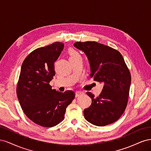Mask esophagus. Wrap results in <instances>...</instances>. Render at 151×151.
I'll use <instances>...</instances> for the list:
<instances>
[{
	"instance_id": "1",
	"label": "esophagus",
	"mask_w": 151,
	"mask_h": 151,
	"mask_svg": "<svg viewBox=\"0 0 151 151\" xmlns=\"http://www.w3.org/2000/svg\"><path fill=\"white\" fill-rule=\"evenodd\" d=\"M83 93L81 92V91H76V97H79L80 95L83 94Z\"/></svg>"
}]
</instances>
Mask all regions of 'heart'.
Here are the masks:
<instances>
[{"label": "heart", "instance_id": "obj_1", "mask_svg": "<svg viewBox=\"0 0 151 151\" xmlns=\"http://www.w3.org/2000/svg\"><path fill=\"white\" fill-rule=\"evenodd\" d=\"M69 53H70V57H74V56H76V55H78V53H77L75 50H70L69 51Z\"/></svg>", "mask_w": 151, "mask_h": 151}]
</instances>
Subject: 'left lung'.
I'll list each match as a JSON object with an SVG mask.
<instances>
[{"instance_id": "left-lung-1", "label": "left lung", "mask_w": 151, "mask_h": 151, "mask_svg": "<svg viewBox=\"0 0 151 151\" xmlns=\"http://www.w3.org/2000/svg\"><path fill=\"white\" fill-rule=\"evenodd\" d=\"M74 47L88 57L91 77L104 84L99 96L90 92L91 106L84 110L85 119L103 127L120 118L127 107L131 75L122 54L116 50L96 42H76Z\"/></svg>"}]
</instances>
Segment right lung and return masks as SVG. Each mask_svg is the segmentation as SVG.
Instances as JSON below:
<instances>
[{
    "instance_id": "obj_1",
    "label": "right lung",
    "mask_w": 151,
    "mask_h": 151,
    "mask_svg": "<svg viewBox=\"0 0 151 151\" xmlns=\"http://www.w3.org/2000/svg\"><path fill=\"white\" fill-rule=\"evenodd\" d=\"M63 47L55 42L33 50L21 68L16 93L21 108L31 121L44 127L63 121L67 107L75 98L74 91L60 93L49 84L55 75L54 63Z\"/></svg>"
}]
</instances>
